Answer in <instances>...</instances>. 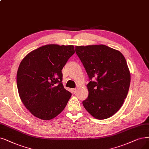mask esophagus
Listing matches in <instances>:
<instances>
[{
  "instance_id": "1",
  "label": "esophagus",
  "mask_w": 149,
  "mask_h": 149,
  "mask_svg": "<svg viewBox=\"0 0 149 149\" xmlns=\"http://www.w3.org/2000/svg\"><path fill=\"white\" fill-rule=\"evenodd\" d=\"M72 92H73V93H76V92H77V89H76V88H73V89H72Z\"/></svg>"
}]
</instances>
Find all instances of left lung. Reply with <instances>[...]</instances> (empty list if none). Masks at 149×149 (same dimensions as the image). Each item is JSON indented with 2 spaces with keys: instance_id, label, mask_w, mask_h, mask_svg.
Here are the masks:
<instances>
[{
  "instance_id": "obj_1",
  "label": "left lung",
  "mask_w": 149,
  "mask_h": 149,
  "mask_svg": "<svg viewBox=\"0 0 149 149\" xmlns=\"http://www.w3.org/2000/svg\"><path fill=\"white\" fill-rule=\"evenodd\" d=\"M75 51L90 81L83 106L97 119L109 118L121 108L128 92L131 76L125 58L120 51L103 45L76 46Z\"/></svg>"
}]
</instances>
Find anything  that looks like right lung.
Here are the masks:
<instances>
[{"label": "right lung", "mask_w": 149, "mask_h": 149, "mask_svg": "<svg viewBox=\"0 0 149 149\" xmlns=\"http://www.w3.org/2000/svg\"><path fill=\"white\" fill-rule=\"evenodd\" d=\"M74 53L73 45H47L29 54L20 63L17 87L22 103L32 115L51 120L67 104L71 93L62 83V70Z\"/></svg>", "instance_id": "add662e5"}]
</instances>
